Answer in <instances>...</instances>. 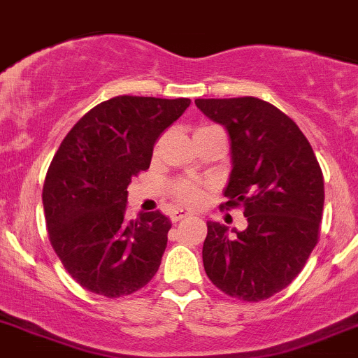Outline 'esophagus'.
Instances as JSON below:
<instances>
[{
  "instance_id": "1",
  "label": "esophagus",
  "mask_w": 358,
  "mask_h": 358,
  "mask_svg": "<svg viewBox=\"0 0 358 358\" xmlns=\"http://www.w3.org/2000/svg\"><path fill=\"white\" fill-rule=\"evenodd\" d=\"M186 217H191V213L189 212H184V210H176V212H172L171 220H172V222H179V220L186 219Z\"/></svg>"
}]
</instances>
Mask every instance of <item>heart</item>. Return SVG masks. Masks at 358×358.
<instances>
[{
  "instance_id": "1",
  "label": "heart",
  "mask_w": 358,
  "mask_h": 358,
  "mask_svg": "<svg viewBox=\"0 0 358 358\" xmlns=\"http://www.w3.org/2000/svg\"><path fill=\"white\" fill-rule=\"evenodd\" d=\"M174 194L180 203L187 206H196L203 201V189L198 184L187 182V180L179 182L174 187Z\"/></svg>"
}]
</instances>
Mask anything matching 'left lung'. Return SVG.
I'll list each match as a JSON object with an SVG mask.
<instances>
[{
    "label": "left lung",
    "mask_w": 358,
    "mask_h": 358,
    "mask_svg": "<svg viewBox=\"0 0 358 358\" xmlns=\"http://www.w3.org/2000/svg\"><path fill=\"white\" fill-rule=\"evenodd\" d=\"M231 139L227 206L248 226L208 220L203 267L210 281L245 301L271 298L296 278L319 239L324 178L314 150L288 115L264 99H194Z\"/></svg>",
    "instance_id": "8db88e82"
}]
</instances>
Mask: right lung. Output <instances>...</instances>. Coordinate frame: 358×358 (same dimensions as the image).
<instances>
[{"mask_svg": "<svg viewBox=\"0 0 358 358\" xmlns=\"http://www.w3.org/2000/svg\"><path fill=\"white\" fill-rule=\"evenodd\" d=\"M189 99L115 96L79 120L55 153L43 186L51 246L83 288L108 298L148 285L160 267L171 220L125 219L132 176L150 167L158 136Z\"/></svg>", "mask_w": 358, "mask_h": 358, "instance_id": "obj_1", "label": "right lung"}]
</instances>
